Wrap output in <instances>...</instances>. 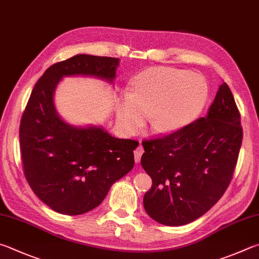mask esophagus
Here are the masks:
<instances>
[{
    "instance_id": "obj_1",
    "label": "esophagus",
    "mask_w": 259,
    "mask_h": 259,
    "mask_svg": "<svg viewBox=\"0 0 259 259\" xmlns=\"http://www.w3.org/2000/svg\"><path fill=\"white\" fill-rule=\"evenodd\" d=\"M144 153V148L142 145H139L137 148L135 149V161L136 163H138L140 161V158H142V155Z\"/></svg>"
}]
</instances>
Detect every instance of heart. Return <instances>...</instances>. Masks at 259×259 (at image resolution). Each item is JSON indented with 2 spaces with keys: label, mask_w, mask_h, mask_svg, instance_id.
Returning a JSON list of instances; mask_svg holds the SVG:
<instances>
[{
  "label": "heart",
  "mask_w": 259,
  "mask_h": 259,
  "mask_svg": "<svg viewBox=\"0 0 259 259\" xmlns=\"http://www.w3.org/2000/svg\"><path fill=\"white\" fill-rule=\"evenodd\" d=\"M208 86L200 74L158 67L134 78L130 93L117 107V119L128 133L142 128L149 115L156 133H172L194 121L203 111Z\"/></svg>",
  "instance_id": "heart-1"
}]
</instances>
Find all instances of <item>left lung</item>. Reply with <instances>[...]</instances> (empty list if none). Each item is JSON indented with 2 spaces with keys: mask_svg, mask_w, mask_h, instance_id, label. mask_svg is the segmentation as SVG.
<instances>
[{
  "mask_svg": "<svg viewBox=\"0 0 259 259\" xmlns=\"http://www.w3.org/2000/svg\"><path fill=\"white\" fill-rule=\"evenodd\" d=\"M240 113L225 82L205 117L170 135L144 140L142 166L152 178L146 213L179 227L218 203L232 180L242 143Z\"/></svg>",
  "mask_w": 259,
  "mask_h": 259,
  "instance_id": "obj_1",
  "label": "left lung"
}]
</instances>
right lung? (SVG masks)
I'll return each instance as SVG.
<instances>
[{
	"label": "right lung",
	"mask_w": 259,
	"mask_h": 259,
	"mask_svg": "<svg viewBox=\"0 0 259 259\" xmlns=\"http://www.w3.org/2000/svg\"><path fill=\"white\" fill-rule=\"evenodd\" d=\"M119 59L88 54L55 63L36 82L23 112L19 139L23 173L36 196L53 210L80 215L100 205L115 181L135 165L138 142L100 126L77 128L55 110L53 95L65 76L113 82Z\"/></svg>",
	"instance_id": "right-lung-1"
}]
</instances>
